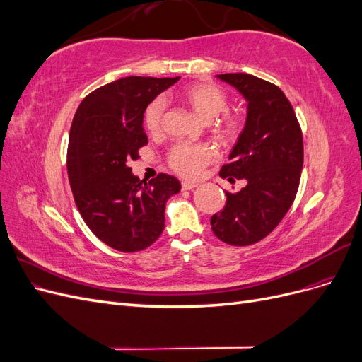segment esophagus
I'll list each match as a JSON object with an SVG mask.
<instances>
[{
	"label": "esophagus",
	"mask_w": 362,
	"mask_h": 362,
	"mask_svg": "<svg viewBox=\"0 0 362 362\" xmlns=\"http://www.w3.org/2000/svg\"><path fill=\"white\" fill-rule=\"evenodd\" d=\"M181 187H182V190H193L196 187V184L194 182H189V181H184L181 184Z\"/></svg>",
	"instance_id": "34e87169"
}]
</instances>
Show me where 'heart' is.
I'll return each instance as SVG.
<instances>
[{"instance_id":"heart-1","label":"heart","mask_w":362,"mask_h":362,"mask_svg":"<svg viewBox=\"0 0 362 362\" xmlns=\"http://www.w3.org/2000/svg\"><path fill=\"white\" fill-rule=\"evenodd\" d=\"M181 101L187 104L192 110L198 115L205 122H210L214 117L223 113L228 107V98L225 92L211 83H193L182 87L178 92ZM166 103L163 98H156L145 112V127L149 133H158L163 122ZM245 119L237 113H226L214 124L216 136L233 144L243 133ZM216 158V151L213 146L205 144H181L175 145L169 152L170 168L180 173L181 177L194 178L201 170Z\"/></svg>"}]
</instances>
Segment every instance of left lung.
I'll list each match as a JSON object with an SVG mask.
<instances>
[{"instance_id":"obj_1","label":"left lung","mask_w":362,"mask_h":362,"mask_svg":"<svg viewBox=\"0 0 362 362\" xmlns=\"http://www.w3.org/2000/svg\"><path fill=\"white\" fill-rule=\"evenodd\" d=\"M247 103L243 133L229 152L221 177L243 180L240 192H226V205L211 216L217 238L233 246L254 245L287 214L298 193L303 139L298 117L278 86L250 74H221Z\"/></svg>"}]
</instances>
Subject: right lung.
Segmentation results:
<instances>
[{
    "mask_svg": "<svg viewBox=\"0 0 362 362\" xmlns=\"http://www.w3.org/2000/svg\"><path fill=\"white\" fill-rule=\"evenodd\" d=\"M180 80L127 76L93 90L76 110L68 146V175L86 225L120 252L146 249L164 229V208L181 190L180 181L160 173L149 184L131 172L148 144L144 113L157 95Z\"/></svg>",
    "mask_w": 362,
    "mask_h": 362,
    "instance_id": "add662e5",
    "label": "right lung"
}]
</instances>
